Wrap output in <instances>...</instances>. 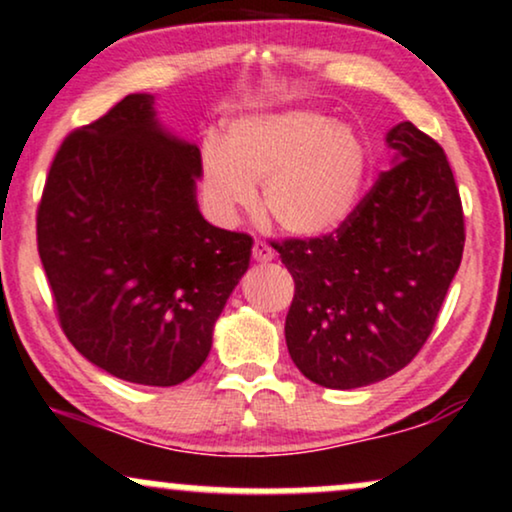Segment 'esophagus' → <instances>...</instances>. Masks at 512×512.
Listing matches in <instances>:
<instances>
[{"mask_svg":"<svg viewBox=\"0 0 512 512\" xmlns=\"http://www.w3.org/2000/svg\"><path fill=\"white\" fill-rule=\"evenodd\" d=\"M251 254H254L256 261H261V263H268V261H273V258H275L273 246H268L266 242H261V239H256L254 249H251Z\"/></svg>","mask_w":512,"mask_h":512,"instance_id":"esophagus-1","label":"esophagus"}]
</instances>
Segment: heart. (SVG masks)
I'll return each instance as SVG.
<instances>
[{"instance_id":"obj_1","label":"heart","mask_w":512,"mask_h":512,"mask_svg":"<svg viewBox=\"0 0 512 512\" xmlns=\"http://www.w3.org/2000/svg\"><path fill=\"white\" fill-rule=\"evenodd\" d=\"M368 156L361 137L323 113L287 111L242 118L227 130L225 147L206 142L201 189L208 211L230 223L261 206L285 232L320 237L344 225L361 197Z\"/></svg>"}]
</instances>
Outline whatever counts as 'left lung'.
<instances>
[{"instance_id":"1","label":"left lung","mask_w":512,"mask_h":512,"mask_svg":"<svg viewBox=\"0 0 512 512\" xmlns=\"http://www.w3.org/2000/svg\"><path fill=\"white\" fill-rule=\"evenodd\" d=\"M394 166L344 225L273 242L294 277L289 356L308 380L356 389L413 361L437 323L465 244L444 149L413 123L387 132Z\"/></svg>"}]
</instances>
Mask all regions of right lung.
Returning <instances> with one entry per match:
<instances>
[{
    "label": "right lung",
    "instance_id": "right-lung-1",
    "mask_svg": "<svg viewBox=\"0 0 512 512\" xmlns=\"http://www.w3.org/2000/svg\"><path fill=\"white\" fill-rule=\"evenodd\" d=\"M201 151L168 135L151 94H128L56 151L37 251L63 334L118 380L173 387L206 361L249 268L251 239L206 223Z\"/></svg>",
    "mask_w": 512,
    "mask_h": 512
}]
</instances>
